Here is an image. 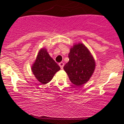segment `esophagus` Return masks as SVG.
<instances>
[{"instance_id": "34e87169", "label": "esophagus", "mask_w": 124, "mask_h": 124, "mask_svg": "<svg viewBox=\"0 0 124 124\" xmlns=\"http://www.w3.org/2000/svg\"><path fill=\"white\" fill-rule=\"evenodd\" d=\"M59 66H60L61 69H63V66H64V63L63 62H61V63H59Z\"/></svg>"}]
</instances>
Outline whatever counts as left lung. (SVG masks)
I'll return each instance as SVG.
<instances>
[{"instance_id": "8db88e82", "label": "left lung", "mask_w": 124, "mask_h": 124, "mask_svg": "<svg viewBox=\"0 0 124 124\" xmlns=\"http://www.w3.org/2000/svg\"><path fill=\"white\" fill-rule=\"evenodd\" d=\"M68 57L69 61L63 68L71 82L78 86L87 83L96 66L94 59L87 47L81 43L74 45Z\"/></svg>"}]
</instances>
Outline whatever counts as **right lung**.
Masks as SVG:
<instances>
[{
    "mask_svg": "<svg viewBox=\"0 0 124 124\" xmlns=\"http://www.w3.org/2000/svg\"><path fill=\"white\" fill-rule=\"evenodd\" d=\"M60 70V66L51 58L45 48L39 51L31 66V71L35 78L43 84L49 83Z\"/></svg>",
    "mask_w": 124,
    "mask_h": 124,
    "instance_id": "1",
    "label": "right lung"
}]
</instances>
